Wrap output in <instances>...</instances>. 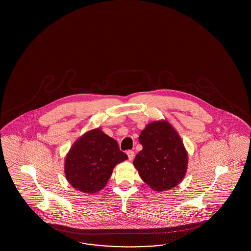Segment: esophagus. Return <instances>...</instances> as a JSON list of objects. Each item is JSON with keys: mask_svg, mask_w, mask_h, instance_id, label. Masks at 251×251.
<instances>
[{"mask_svg": "<svg viewBox=\"0 0 251 251\" xmlns=\"http://www.w3.org/2000/svg\"><path fill=\"white\" fill-rule=\"evenodd\" d=\"M126 152H127V154H128L129 160L133 159V157H134V152H133L132 150H128Z\"/></svg>", "mask_w": 251, "mask_h": 251, "instance_id": "34e87169", "label": "esophagus"}]
</instances>
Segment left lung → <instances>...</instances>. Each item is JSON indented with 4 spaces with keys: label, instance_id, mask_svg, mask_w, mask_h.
Wrapping results in <instances>:
<instances>
[{
    "label": "left lung",
    "instance_id": "left-lung-1",
    "mask_svg": "<svg viewBox=\"0 0 251 251\" xmlns=\"http://www.w3.org/2000/svg\"><path fill=\"white\" fill-rule=\"evenodd\" d=\"M139 141L143 150L137 153L133 165L152 190H169L182 180L188 167V153L180 137L168 122L148 124Z\"/></svg>",
    "mask_w": 251,
    "mask_h": 251
}]
</instances>
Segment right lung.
<instances>
[{"instance_id": "1", "label": "right lung", "mask_w": 251, "mask_h": 251, "mask_svg": "<svg viewBox=\"0 0 251 251\" xmlns=\"http://www.w3.org/2000/svg\"><path fill=\"white\" fill-rule=\"evenodd\" d=\"M127 158L114 139L100 129H93L70 149L64 165L65 176L76 190L96 193L106 186L115 166Z\"/></svg>"}]
</instances>
